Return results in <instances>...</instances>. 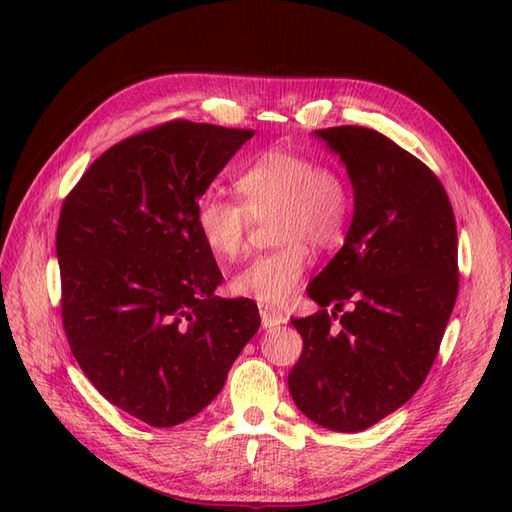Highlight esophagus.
Segmentation results:
<instances>
[{
	"instance_id": "obj_1",
	"label": "esophagus",
	"mask_w": 512,
	"mask_h": 512,
	"mask_svg": "<svg viewBox=\"0 0 512 512\" xmlns=\"http://www.w3.org/2000/svg\"><path fill=\"white\" fill-rule=\"evenodd\" d=\"M259 317H262V325L264 328H275V325H284L288 321V317L281 310L273 308V306H259Z\"/></svg>"
}]
</instances>
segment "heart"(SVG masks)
Wrapping results in <instances>:
<instances>
[{
	"label": "heart",
	"mask_w": 512,
	"mask_h": 512,
	"mask_svg": "<svg viewBox=\"0 0 512 512\" xmlns=\"http://www.w3.org/2000/svg\"><path fill=\"white\" fill-rule=\"evenodd\" d=\"M235 184L244 202L204 193L195 206V224L215 257L235 259L253 217L275 215L273 239L279 246L237 270L231 290L264 306H284L310 266L308 246L332 250L345 239L354 206L350 184L341 171L288 149L259 154Z\"/></svg>",
	"instance_id": "heart-1"
}]
</instances>
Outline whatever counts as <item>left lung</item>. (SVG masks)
I'll use <instances>...</instances> for the list:
<instances>
[{"instance_id":"1","label":"left lung","mask_w":512,"mask_h":512,"mask_svg":"<svg viewBox=\"0 0 512 512\" xmlns=\"http://www.w3.org/2000/svg\"><path fill=\"white\" fill-rule=\"evenodd\" d=\"M314 136L345 165L354 217L308 286L319 310L292 319L303 350L288 389L303 416L354 433L405 405L436 361L458 297V231L436 173L394 140L354 125Z\"/></svg>"}]
</instances>
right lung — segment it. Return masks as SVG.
Masks as SVG:
<instances>
[{
  "label": "right lung",
  "instance_id": "right-lung-1",
  "mask_svg": "<svg viewBox=\"0 0 512 512\" xmlns=\"http://www.w3.org/2000/svg\"><path fill=\"white\" fill-rule=\"evenodd\" d=\"M250 129L171 121L105 151L65 198L57 257L70 350L101 394L176 427L220 394L259 330L257 303L215 297L222 273L195 206Z\"/></svg>",
  "mask_w": 512,
  "mask_h": 512
}]
</instances>
